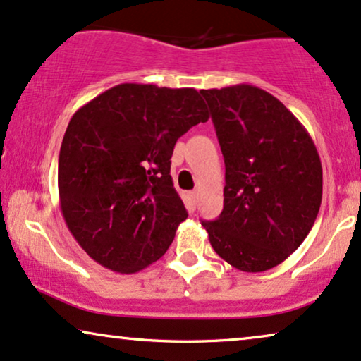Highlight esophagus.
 <instances>
[{"instance_id": "34e87169", "label": "esophagus", "mask_w": 361, "mask_h": 361, "mask_svg": "<svg viewBox=\"0 0 361 361\" xmlns=\"http://www.w3.org/2000/svg\"><path fill=\"white\" fill-rule=\"evenodd\" d=\"M188 198H190L191 208H196V200H198V193H196V191H190Z\"/></svg>"}]
</instances>
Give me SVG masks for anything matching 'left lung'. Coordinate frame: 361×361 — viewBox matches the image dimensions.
Returning a JSON list of instances; mask_svg holds the SVG:
<instances>
[{"label":"left lung","mask_w":361,"mask_h":361,"mask_svg":"<svg viewBox=\"0 0 361 361\" xmlns=\"http://www.w3.org/2000/svg\"><path fill=\"white\" fill-rule=\"evenodd\" d=\"M225 158V207L202 221L220 257L267 271L303 243L320 212L323 171L312 136L273 94L252 85L200 90Z\"/></svg>","instance_id":"8db88e82"}]
</instances>
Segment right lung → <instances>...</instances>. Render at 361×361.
I'll return each mask as SVG.
<instances>
[{"label":"right lung","mask_w":361,"mask_h":361,"mask_svg":"<svg viewBox=\"0 0 361 361\" xmlns=\"http://www.w3.org/2000/svg\"><path fill=\"white\" fill-rule=\"evenodd\" d=\"M208 118L195 88L138 83L113 86L71 116L59 149V207L94 262L131 275L166 253L188 216L173 188V148Z\"/></svg>","instance_id":"1"}]
</instances>
